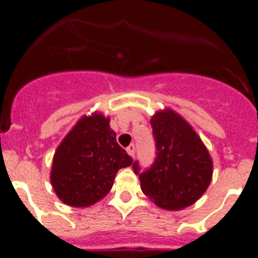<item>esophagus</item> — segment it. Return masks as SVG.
<instances>
[{
	"instance_id": "esophagus-1",
	"label": "esophagus",
	"mask_w": 258,
	"mask_h": 258,
	"mask_svg": "<svg viewBox=\"0 0 258 258\" xmlns=\"http://www.w3.org/2000/svg\"><path fill=\"white\" fill-rule=\"evenodd\" d=\"M126 152L129 155H131L132 157H134V154H136V146L133 145V143H132V145H129L126 147Z\"/></svg>"
}]
</instances>
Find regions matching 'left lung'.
Returning a JSON list of instances; mask_svg holds the SVG:
<instances>
[{
    "mask_svg": "<svg viewBox=\"0 0 258 258\" xmlns=\"http://www.w3.org/2000/svg\"><path fill=\"white\" fill-rule=\"evenodd\" d=\"M155 141L154 163L141 170V188L157 207L169 211L190 207L206 192L213 164L204 143L192 127L173 111H161L151 118Z\"/></svg>",
    "mask_w": 258,
    "mask_h": 258,
    "instance_id": "8db88e82",
    "label": "left lung"
}]
</instances>
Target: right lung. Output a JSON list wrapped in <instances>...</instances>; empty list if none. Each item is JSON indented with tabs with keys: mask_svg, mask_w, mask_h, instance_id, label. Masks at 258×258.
<instances>
[{
	"mask_svg": "<svg viewBox=\"0 0 258 258\" xmlns=\"http://www.w3.org/2000/svg\"><path fill=\"white\" fill-rule=\"evenodd\" d=\"M133 159L116 142L109 118L101 113L83 117L54 155L51 184L67 206L89 207L112 188L116 173Z\"/></svg>",
	"mask_w": 258,
	"mask_h": 258,
	"instance_id": "right-lung-1",
	"label": "right lung"
}]
</instances>
